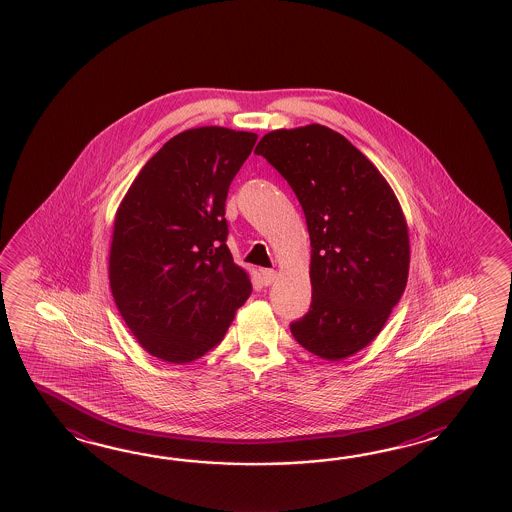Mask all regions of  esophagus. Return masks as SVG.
<instances>
[{
    "label": "esophagus",
    "mask_w": 512,
    "mask_h": 512,
    "mask_svg": "<svg viewBox=\"0 0 512 512\" xmlns=\"http://www.w3.org/2000/svg\"><path fill=\"white\" fill-rule=\"evenodd\" d=\"M274 280H276V271H272V269H263L261 271V283L263 285H271Z\"/></svg>",
    "instance_id": "obj_1"
}]
</instances>
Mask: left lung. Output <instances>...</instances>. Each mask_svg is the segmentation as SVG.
<instances>
[{
    "mask_svg": "<svg viewBox=\"0 0 512 512\" xmlns=\"http://www.w3.org/2000/svg\"><path fill=\"white\" fill-rule=\"evenodd\" d=\"M254 153L293 188L311 238V307L291 322L302 348L342 360L381 333L408 280L403 210L381 172L320 124L263 135Z\"/></svg>",
    "mask_w": 512,
    "mask_h": 512,
    "instance_id": "left-lung-1",
    "label": "left lung"
}]
</instances>
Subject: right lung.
Wrapping results in <instances>:
<instances>
[{
    "label": "right lung",
    "mask_w": 512,
    "mask_h": 512,
    "mask_svg": "<svg viewBox=\"0 0 512 512\" xmlns=\"http://www.w3.org/2000/svg\"><path fill=\"white\" fill-rule=\"evenodd\" d=\"M256 139L219 126L183 131L142 166L120 203L109 285L126 326L157 359L203 357L251 296L227 247L225 201Z\"/></svg>",
    "instance_id": "1"
}]
</instances>
